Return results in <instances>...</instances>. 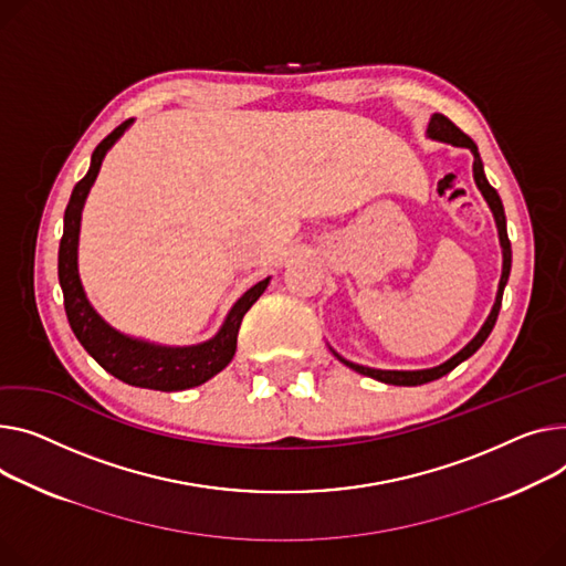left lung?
<instances>
[{"instance_id": "left-lung-1", "label": "left lung", "mask_w": 566, "mask_h": 566, "mask_svg": "<svg viewBox=\"0 0 566 566\" xmlns=\"http://www.w3.org/2000/svg\"><path fill=\"white\" fill-rule=\"evenodd\" d=\"M426 136L430 140H439V143H448L453 147H467L471 149L473 155V179H475V186L478 191L482 193L486 207L492 209L494 213V220H496V230H499V241H501V252H503V271H501V280H499V291H496V300H494V307L492 312H489V316L484 318L482 327L478 329V334L471 338V342L460 350L455 353L450 359H446L443 364L439 366H432V368H421V370H382V368H370V366H361V364H355V361H348L344 359L342 355H338L336 350H332V355L346 364L348 368L366 375V378H373L378 382H385V385H396V387H417V385H426V382H432V380H439L441 375L453 370L458 364H462L464 359H469L484 342L486 336L492 334L494 325H496V318H499V312H501V303H503V291H505V284L510 280V271H512V248H510V239H507V222H505V209H503V202H501V196L496 193V188L486 181L484 177V166H482V159L478 155V145L460 129L455 127L453 123H450L443 113H432L430 116V123H428V129H426Z\"/></svg>"}]
</instances>
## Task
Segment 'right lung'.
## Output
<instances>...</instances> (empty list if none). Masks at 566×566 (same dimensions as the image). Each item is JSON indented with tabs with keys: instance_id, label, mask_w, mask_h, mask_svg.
I'll return each instance as SVG.
<instances>
[{
	"instance_id": "1",
	"label": "right lung",
	"mask_w": 566,
	"mask_h": 566,
	"mask_svg": "<svg viewBox=\"0 0 566 566\" xmlns=\"http://www.w3.org/2000/svg\"><path fill=\"white\" fill-rule=\"evenodd\" d=\"M134 120L113 129L91 157V168L82 181L72 188L70 202L63 216V239L59 245V282L70 327L86 353L113 378L132 387L155 391H184L200 387L228 366L237 353V336L245 312L266 291L271 277L250 286L224 316L220 329L202 344L193 346H161L129 336L111 327L91 305L80 277V232L86 198L97 179L108 149L120 140Z\"/></svg>"
}]
</instances>
